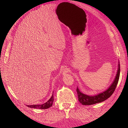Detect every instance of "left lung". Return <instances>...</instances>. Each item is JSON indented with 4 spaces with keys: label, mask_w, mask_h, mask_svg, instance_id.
I'll return each instance as SVG.
<instances>
[{
    "label": "left lung",
    "mask_w": 128,
    "mask_h": 128,
    "mask_svg": "<svg viewBox=\"0 0 128 128\" xmlns=\"http://www.w3.org/2000/svg\"><path fill=\"white\" fill-rule=\"evenodd\" d=\"M120 74V62L118 61V67L116 74L115 77V78L113 80V83L111 84L106 90L102 92H100L98 94H96L94 96L87 95L86 94H84L81 92L78 87L77 88V93L78 96L79 102L83 105H91V104H96L99 102H102L104 100L107 99L108 98L113 94L116 87L118 82L119 77Z\"/></svg>",
    "instance_id": "1"
}]
</instances>
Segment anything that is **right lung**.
<instances>
[{
    "instance_id": "add662e5",
    "label": "right lung",
    "mask_w": 128,
    "mask_h": 128,
    "mask_svg": "<svg viewBox=\"0 0 128 128\" xmlns=\"http://www.w3.org/2000/svg\"><path fill=\"white\" fill-rule=\"evenodd\" d=\"M54 101V97H53V92L51 96V97L48 100L47 102H45L43 104H32V105H27L28 107L36 108V109H40V110H45L48 109V108L51 107Z\"/></svg>"
}]
</instances>
